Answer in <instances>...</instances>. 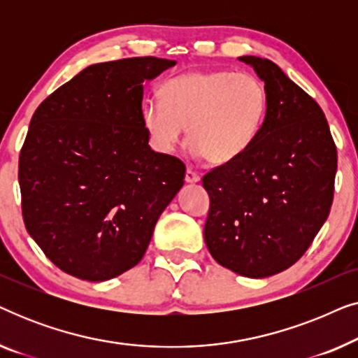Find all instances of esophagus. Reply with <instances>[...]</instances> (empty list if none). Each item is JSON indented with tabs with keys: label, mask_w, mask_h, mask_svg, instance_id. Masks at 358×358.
<instances>
[{
	"label": "esophagus",
	"mask_w": 358,
	"mask_h": 358,
	"mask_svg": "<svg viewBox=\"0 0 358 358\" xmlns=\"http://www.w3.org/2000/svg\"><path fill=\"white\" fill-rule=\"evenodd\" d=\"M199 180H200V176H199V173H195L194 169L187 168V171H185V182L194 184V182H199Z\"/></svg>",
	"instance_id": "esophagus-1"
}]
</instances>
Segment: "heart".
Wrapping results in <instances>:
<instances>
[{
    "mask_svg": "<svg viewBox=\"0 0 358 358\" xmlns=\"http://www.w3.org/2000/svg\"><path fill=\"white\" fill-rule=\"evenodd\" d=\"M146 101L141 122L155 150L169 153L187 127L190 151L212 164L236 159L256 138L267 112V90L256 75L195 70L166 80Z\"/></svg>",
    "mask_w": 358,
    "mask_h": 358,
    "instance_id": "obj_1",
    "label": "heart"
}]
</instances>
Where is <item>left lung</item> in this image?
<instances>
[{
    "label": "left lung",
    "mask_w": 358,
    "mask_h": 358,
    "mask_svg": "<svg viewBox=\"0 0 358 358\" xmlns=\"http://www.w3.org/2000/svg\"><path fill=\"white\" fill-rule=\"evenodd\" d=\"M239 60L266 83L267 112L248 150L203 176V236L220 266L264 278L293 266L324 224L337 150L324 112L275 63Z\"/></svg>",
    "instance_id": "8db88e82"
}]
</instances>
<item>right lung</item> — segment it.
Returning <instances> with one entry per match:
<instances>
[{
  "instance_id": "add662e5",
  "label": "right lung",
  "mask_w": 358,
  "mask_h": 358,
  "mask_svg": "<svg viewBox=\"0 0 358 358\" xmlns=\"http://www.w3.org/2000/svg\"><path fill=\"white\" fill-rule=\"evenodd\" d=\"M156 57L96 63L34 112L19 155L22 218L63 272L104 282L136 266L185 166L148 145L143 83L174 66Z\"/></svg>"
}]
</instances>
